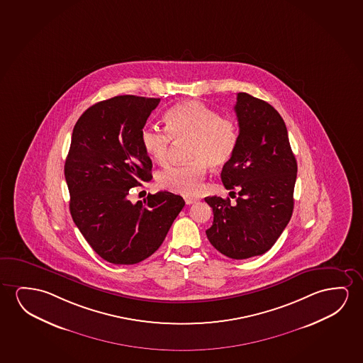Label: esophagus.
Here are the masks:
<instances>
[{
	"label": "esophagus",
	"mask_w": 363,
	"mask_h": 363,
	"mask_svg": "<svg viewBox=\"0 0 363 363\" xmlns=\"http://www.w3.org/2000/svg\"><path fill=\"white\" fill-rule=\"evenodd\" d=\"M184 202H186V205H192V203L197 202V199H195V197H184Z\"/></svg>",
	"instance_id": "1"
}]
</instances>
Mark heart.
I'll return each instance as SVG.
<instances>
[{
    "label": "heart",
    "instance_id": "b5f03b06",
    "mask_svg": "<svg viewBox=\"0 0 363 363\" xmlns=\"http://www.w3.org/2000/svg\"><path fill=\"white\" fill-rule=\"evenodd\" d=\"M166 131L145 127L141 132L142 147L155 162L167 158L171 142L189 141L184 164H172L157 174L160 187L181 195L200 192L207 166L221 168L231 161L240 142L236 120L202 101L189 100L171 107L164 115Z\"/></svg>",
    "mask_w": 363,
    "mask_h": 363
}]
</instances>
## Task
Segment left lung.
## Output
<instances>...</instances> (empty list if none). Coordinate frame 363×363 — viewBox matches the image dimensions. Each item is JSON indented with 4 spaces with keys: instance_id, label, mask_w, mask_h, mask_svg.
Instances as JSON below:
<instances>
[{
    "instance_id": "1",
    "label": "left lung",
    "mask_w": 363,
    "mask_h": 363,
    "mask_svg": "<svg viewBox=\"0 0 363 363\" xmlns=\"http://www.w3.org/2000/svg\"><path fill=\"white\" fill-rule=\"evenodd\" d=\"M235 111L240 142L221 179L231 197L235 189L238 196L233 203L206 197L213 211L206 235L218 252L245 259L267 252L291 220L297 162L284 118L272 106L240 92Z\"/></svg>"
}]
</instances>
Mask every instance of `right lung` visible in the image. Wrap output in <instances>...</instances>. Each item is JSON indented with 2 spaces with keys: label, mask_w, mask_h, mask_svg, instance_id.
<instances>
[{
  "label": "right lung",
  "mask_w": 363,
  "mask_h": 363,
  "mask_svg": "<svg viewBox=\"0 0 363 363\" xmlns=\"http://www.w3.org/2000/svg\"><path fill=\"white\" fill-rule=\"evenodd\" d=\"M160 99L116 96L81 115L65 163L69 212L74 225L100 257L135 264L157 251L184 208L167 191L132 203L128 195L152 179V161L141 132Z\"/></svg>",
  "instance_id": "1"
}]
</instances>
